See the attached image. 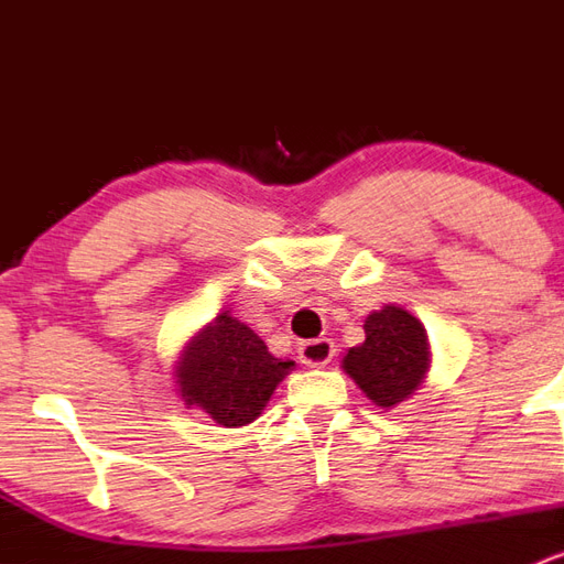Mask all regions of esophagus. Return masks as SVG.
Listing matches in <instances>:
<instances>
[{"instance_id": "esophagus-1", "label": "esophagus", "mask_w": 564, "mask_h": 564, "mask_svg": "<svg viewBox=\"0 0 564 564\" xmlns=\"http://www.w3.org/2000/svg\"><path fill=\"white\" fill-rule=\"evenodd\" d=\"M334 352H336L334 341L326 339V336H323V339L302 341V345H300V360L304 366H313V368L326 366L328 360L334 358Z\"/></svg>"}]
</instances>
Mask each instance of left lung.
I'll list each match as a JSON object with an SVG mask.
<instances>
[{
  "label": "left lung",
  "instance_id": "left-lung-1",
  "mask_svg": "<svg viewBox=\"0 0 564 564\" xmlns=\"http://www.w3.org/2000/svg\"><path fill=\"white\" fill-rule=\"evenodd\" d=\"M366 341L349 347L341 368L373 405H400L424 384L432 364L424 323L398 304L373 310L366 323Z\"/></svg>",
  "mask_w": 564,
  "mask_h": 564
}]
</instances>
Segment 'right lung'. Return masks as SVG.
<instances>
[{"instance_id":"1","label":"right lung","mask_w":564,"mask_h":564,"mask_svg":"<svg viewBox=\"0 0 564 564\" xmlns=\"http://www.w3.org/2000/svg\"><path fill=\"white\" fill-rule=\"evenodd\" d=\"M294 366L275 358L260 336L225 310L183 347L174 387L187 408L209 413L219 426H246Z\"/></svg>"}]
</instances>
